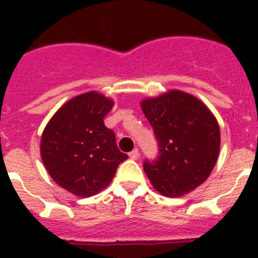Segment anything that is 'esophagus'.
<instances>
[{
	"mask_svg": "<svg viewBox=\"0 0 258 258\" xmlns=\"http://www.w3.org/2000/svg\"><path fill=\"white\" fill-rule=\"evenodd\" d=\"M130 157H131V158H138V157H139V153H138V150L134 149L133 151L130 153Z\"/></svg>",
	"mask_w": 258,
	"mask_h": 258,
	"instance_id": "34e87169",
	"label": "esophagus"
}]
</instances>
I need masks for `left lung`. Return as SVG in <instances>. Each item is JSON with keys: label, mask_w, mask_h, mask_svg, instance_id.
<instances>
[{"label": "left lung", "mask_w": 258, "mask_h": 258, "mask_svg": "<svg viewBox=\"0 0 258 258\" xmlns=\"http://www.w3.org/2000/svg\"><path fill=\"white\" fill-rule=\"evenodd\" d=\"M113 101L99 92L72 97L50 117L41 135L42 163L67 191L88 198L104 190L127 159L104 125Z\"/></svg>", "instance_id": "1"}]
</instances>
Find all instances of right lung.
I'll return each instance as SVG.
<instances>
[{
	"label": "right lung",
	"instance_id": "1",
	"mask_svg": "<svg viewBox=\"0 0 258 258\" xmlns=\"http://www.w3.org/2000/svg\"><path fill=\"white\" fill-rule=\"evenodd\" d=\"M157 139L158 154L143 163L154 188L165 197H182L208 179L218 159L220 127L204 104L178 93L142 101Z\"/></svg>",
	"mask_w": 258,
	"mask_h": 258
}]
</instances>
